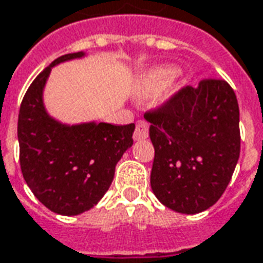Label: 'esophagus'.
<instances>
[{
    "label": "esophagus",
    "instance_id": "obj_1",
    "mask_svg": "<svg viewBox=\"0 0 263 263\" xmlns=\"http://www.w3.org/2000/svg\"><path fill=\"white\" fill-rule=\"evenodd\" d=\"M148 131H149V125L145 121H138L137 126H135V132H134V139H145L148 138Z\"/></svg>",
    "mask_w": 263,
    "mask_h": 263
}]
</instances>
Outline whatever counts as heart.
Wrapping results in <instances>:
<instances>
[{
	"label": "heart",
	"instance_id": "b5f03b06",
	"mask_svg": "<svg viewBox=\"0 0 263 263\" xmlns=\"http://www.w3.org/2000/svg\"><path fill=\"white\" fill-rule=\"evenodd\" d=\"M176 71L172 68H165V69H159V71H154L145 77L139 88V93L142 97H148V95H155L162 88H165L171 82V80L175 77Z\"/></svg>",
	"mask_w": 263,
	"mask_h": 263
}]
</instances>
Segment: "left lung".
<instances>
[{
	"label": "left lung",
	"mask_w": 263,
	"mask_h": 263,
	"mask_svg": "<svg viewBox=\"0 0 263 263\" xmlns=\"http://www.w3.org/2000/svg\"><path fill=\"white\" fill-rule=\"evenodd\" d=\"M155 149L151 188L166 208L198 214L225 192L240 152L239 106L225 80L181 88L145 112Z\"/></svg>",
	"instance_id": "1"
}]
</instances>
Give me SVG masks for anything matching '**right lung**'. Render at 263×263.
Listing matches in <instances>:
<instances>
[{
  "mask_svg": "<svg viewBox=\"0 0 263 263\" xmlns=\"http://www.w3.org/2000/svg\"><path fill=\"white\" fill-rule=\"evenodd\" d=\"M82 55L65 54L51 62L29 85L18 114L24 179L42 205L67 216L91 209L105 195L135 129V124L105 122L67 126L45 112L42 89L51 68Z\"/></svg>",
  "mask_w": 263,
  "mask_h": 263,
  "instance_id": "add662e5",
  "label": "right lung"
}]
</instances>
